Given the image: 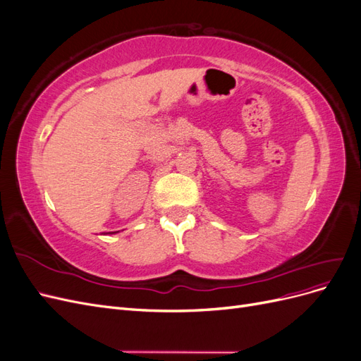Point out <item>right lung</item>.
Here are the masks:
<instances>
[{"instance_id":"1","label":"right lung","mask_w":361,"mask_h":361,"mask_svg":"<svg viewBox=\"0 0 361 361\" xmlns=\"http://www.w3.org/2000/svg\"><path fill=\"white\" fill-rule=\"evenodd\" d=\"M108 233H117V232H108Z\"/></svg>"}]
</instances>
